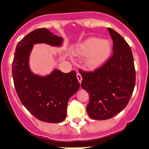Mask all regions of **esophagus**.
<instances>
[{
  "label": "esophagus",
  "mask_w": 149,
  "mask_h": 149,
  "mask_svg": "<svg viewBox=\"0 0 149 149\" xmlns=\"http://www.w3.org/2000/svg\"><path fill=\"white\" fill-rule=\"evenodd\" d=\"M77 80H78V81L80 82V83H81V81H82V76H81V74H80V73H79V72H77Z\"/></svg>",
  "instance_id": "1"
}]
</instances>
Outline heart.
<instances>
[{
    "label": "heart",
    "mask_w": 149,
    "mask_h": 149,
    "mask_svg": "<svg viewBox=\"0 0 149 149\" xmlns=\"http://www.w3.org/2000/svg\"><path fill=\"white\" fill-rule=\"evenodd\" d=\"M111 43L108 40L90 38L81 42L74 49V54L86 56L84 64L90 69L100 67L109 59L111 53Z\"/></svg>",
    "instance_id": "heart-1"
}]
</instances>
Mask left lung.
<instances>
[{"label":"left lung","instance_id":"left-lung-1","mask_svg":"<svg viewBox=\"0 0 149 149\" xmlns=\"http://www.w3.org/2000/svg\"><path fill=\"white\" fill-rule=\"evenodd\" d=\"M113 40V54L94 71L80 70L82 88L89 95L86 106L88 116L95 120L114 117L127 106L136 80L131 48L119 33L108 28Z\"/></svg>","mask_w":149,"mask_h":149}]
</instances>
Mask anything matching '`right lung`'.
<instances>
[{"instance_id": "add662e5", "label": "right lung", "mask_w": 149, "mask_h": 149, "mask_svg": "<svg viewBox=\"0 0 149 149\" xmlns=\"http://www.w3.org/2000/svg\"><path fill=\"white\" fill-rule=\"evenodd\" d=\"M62 41L61 37L46 29L34 30L17 43L12 62L13 81L20 102L43 122L58 123L65 119L68 101L77 92L80 84L74 71L63 73L54 70L46 77L35 75L29 67V57L35 43L61 46Z\"/></svg>"}]
</instances>
